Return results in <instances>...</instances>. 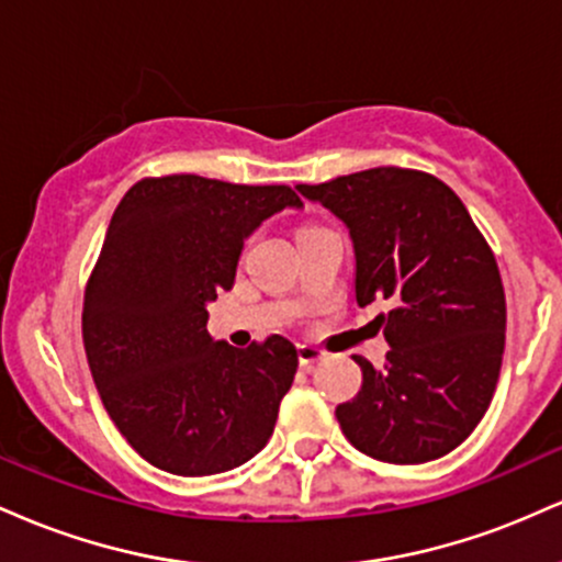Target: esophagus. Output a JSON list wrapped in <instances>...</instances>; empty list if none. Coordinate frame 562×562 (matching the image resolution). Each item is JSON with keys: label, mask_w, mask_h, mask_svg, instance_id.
Segmentation results:
<instances>
[{"label": "esophagus", "mask_w": 562, "mask_h": 562, "mask_svg": "<svg viewBox=\"0 0 562 562\" xmlns=\"http://www.w3.org/2000/svg\"><path fill=\"white\" fill-rule=\"evenodd\" d=\"M327 357V351H322L319 346H312V344H301L299 346V362L301 367H314L322 359Z\"/></svg>", "instance_id": "1"}]
</instances>
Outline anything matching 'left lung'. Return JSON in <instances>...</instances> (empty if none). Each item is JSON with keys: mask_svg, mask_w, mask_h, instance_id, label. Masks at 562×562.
Returning a JSON list of instances; mask_svg holds the SVG:
<instances>
[{"mask_svg": "<svg viewBox=\"0 0 562 562\" xmlns=\"http://www.w3.org/2000/svg\"><path fill=\"white\" fill-rule=\"evenodd\" d=\"M348 227L357 303L391 351L362 367V391L338 404L340 430L364 454L420 465L460 447L492 404L505 353V288L465 203L434 173L380 166L299 184Z\"/></svg>", "mask_w": 562, "mask_h": 562, "instance_id": "8db88e82", "label": "left lung"}]
</instances>
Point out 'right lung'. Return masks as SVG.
<instances>
[{
	"label": "right lung",
	"instance_id": "right-lung-1",
	"mask_svg": "<svg viewBox=\"0 0 562 562\" xmlns=\"http://www.w3.org/2000/svg\"><path fill=\"white\" fill-rule=\"evenodd\" d=\"M282 209H303L285 184L171 173L134 184L111 218L83 293V348L115 428L166 473H224L272 436L295 346L214 340L205 303L235 285L245 237Z\"/></svg>",
	"mask_w": 562,
	"mask_h": 562
}]
</instances>
